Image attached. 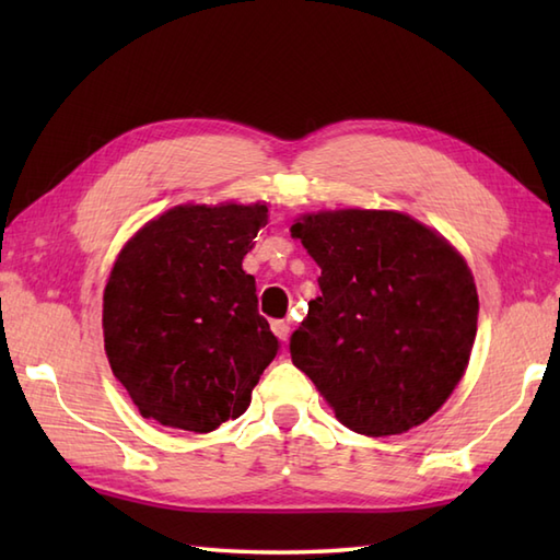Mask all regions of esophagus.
I'll return each mask as SVG.
<instances>
[{
  "mask_svg": "<svg viewBox=\"0 0 560 560\" xmlns=\"http://www.w3.org/2000/svg\"><path fill=\"white\" fill-rule=\"evenodd\" d=\"M271 331L277 335L281 341H287L289 335H291V323L289 319H273L271 323Z\"/></svg>",
  "mask_w": 560,
  "mask_h": 560,
  "instance_id": "obj_1",
  "label": "esophagus"
}]
</instances>
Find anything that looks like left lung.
Wrapping results in <instances>:
<instances>
[{"instance_id":"1","label":"left lung","mask_w":560,"mask_h":560,"mask_svg":"<svg viewBox=\"0 0 560 560\" xmlns=\"http://www.w3.org/2000/svg\"><path fill=\"white\" fill-rule=\"evenodd\" d=\"M291 235L323 269L291 337L293 365L355 433H407L467 371L479 295L443 235L399 211L305 213Z\"/></svg>"}]
</instances>
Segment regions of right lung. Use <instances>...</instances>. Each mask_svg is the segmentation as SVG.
I'll return each instance as SVG.
<instances>
[{"label":"right lung","mask_w":560,"mask_h":560,"mask_svg":"<svg viewBox=\"0 0 560 560\" xmlns=\"http://www.w3.org/2000/svg\"><path fill=\"white\" fill-rule=\"evenodd\" d=\"M267 205H180L117 255L103 293L105 353L144 419L209 433L245 413L279 339L243 257Z\"/></svg>","instance_id":"right-lung-1"}]
</instances>
